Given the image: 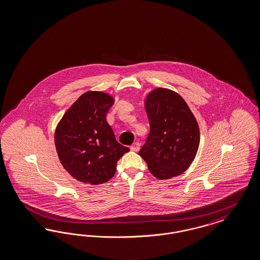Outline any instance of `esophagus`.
<instances>
[{
  "instance_id": "34e87169",
  "label": "esophagus",
  "mask_w": 260,
  "mask_h": 260,
  "mask_svg": "<svg viewBox=\"0 0 260 260\" xmlns=\"http://www.w3.org/2000/svg\"><path fill=\"white\" fill-rule=\"evenodd\" d=\"M130 149H131L132 151H138V150L140 149V144H139L138 142H135V143L130 147Z\"/></svg>"
}]
</instances>
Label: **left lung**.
Wrapping results in <instances>:
<instances>
[{"instance_id": "8db88e82", "label": "left lung", "mask_w": 260, "mask_h": 260, "mask_svg": "<svg viewBox=\"0 0 260 260\" xmlns=\"http://www.w3.org/2000/svg\"><path fill=\"white\" fill-rule=\"evenodd\" d=\"M149 134L139 154L159 180L181 175L197 153L198 123L181 96L166 88L150 92L146 100Z\"/></svg>"}]
</instances>
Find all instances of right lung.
Listing matches in <instances>:
<instances>
[{"label": "right lung", "instance_id": "obj_1", "mask_svg": "<svg viewBox=\"0 0 260 260\" xmlns=\"http://www.w3.org/2000/svg\"><path fill=\"white\" fill-rule=\"evenodd\" d=\"M113 105L108 94H82L64 114L55 131V146L61 164L76 180L100 184L112 179L117 161L129 148L120 145L107 122Z\"/></svg>", "mask_w": 260, "mask_h": 260}]
</instances>
